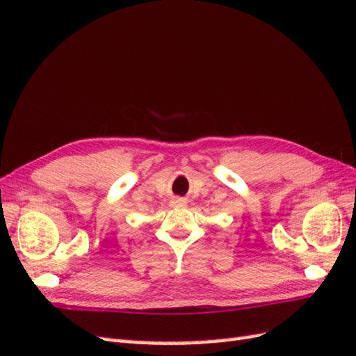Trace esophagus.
Instances as JSON below:
<instances>
[{"label": "esophagus", "instance_id": "esophagus-1", "mask_svg": "<svg viewBox=\"0 0 356 356\" xmlns=\"http://www.w3.org/2000/svg\"><path fill=\"white\" fill-rule=\"evenodd\" d=\"M185 200L184 199H174V205L176 207H185Z\"/></svg>", "mask_w": 356, "mask_h": 356}]
</instances>
